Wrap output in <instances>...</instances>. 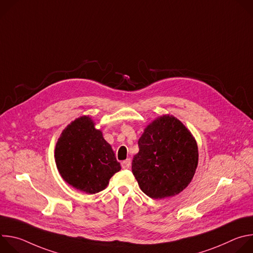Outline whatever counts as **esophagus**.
Returning <instances> with one entry per match:
<instances>
[{"label": "esophagus", "instance_id": "obj_1", "mask_svg": "<svg viewBox=\"0 0 253 253\" xmlns=\"http://www.w3.org/2000/svg\"><path fill=\"white\" fill-rule=\"evenodd\" d=\"M121 165H122V168L123 169H129L130 168V166H131V159H126V160H124L122 163H121Z\"/></svg>", "mask_w": 253, "mask_h": 253}]
</instances>
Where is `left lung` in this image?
Wrapping results in <instances>:
<instances>
[{
	"mask_svg": "<svg viewBox=\"0 0 253 253\" xmlns=\"http://www.w3.org/2000/svg\"><path fill=\"white\" fill-rule=\"evenodd\" d=\"M138 145L132 172L147 196L172 197L190 184L198 165V146L181 121L169 114L157 117L144 129Z\"/></svg>",
	"mask_w": 253,
	"mask_h": 253,
	"instance_id": "obj_1",
	"label": "left lung"
}]
</instances>
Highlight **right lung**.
<instances>
[{
	"instance_id": "1",
	"label": "right lung",
	"mask_w": 253,
	"mask_h": 253,
	"mask_svg": "<svg viewBox=\"0 0 253 253\" xmlns=\"http://www.w3.org/2000/svg\"><path fill=\"white\" fill-rule=\"evenodd\" d=\"M95 125L90 116L75 119L62 131L55 147L61 177L87 194L104 190L110 178L121 170L111 145Z\"/></svg>"
}]
</instances>
